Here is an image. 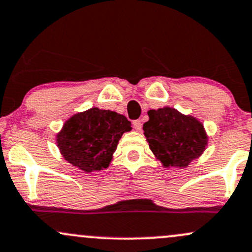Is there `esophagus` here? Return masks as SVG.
<instances>
[{
    "instance_id": "1",
    "label": "esophagus",
    "mask_w": 252,
    "mask_h": 252,
    "mask_svg": "<svg viewBox=\"0 0 252 252\" xmlns=\"http://www.w3.org/2000/svg\"><path fill=\"white\" fill-rule=\"evenodd\" d=\"M132 126H134V129L135 130H137V131H140L141 129H142V123H141V121H134L132 122Z\"/></svg>"
}]
</instances>
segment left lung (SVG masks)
I'll use <instances>...</instances> for the list:
<instances>
[{
	"mask_svg": "<svg viewBox=\"0 0 252 252\" xmlns=\"http://www.w3.org/2000/svg\"><path fill=\"white\" fill-rule=\"evenodd\" d=\"M143 135L157 160L165 168L187 167L208 146V135L200 120L173 107L149 110Z\"/></svg>",
	"mask_w": 252,
	"mask_h": 252,
	"instance_id": "obj_1",
	"label": "left lung"
}]
</instances>
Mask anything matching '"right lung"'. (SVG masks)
<instances>
[{
    "label": "right lung",
    "mask_w": 252,
    "mask_h": 252,
    "mask_svg": "<svg viewBox=\"0 0 252 252\" xmlns=\"http://www.w3.org/2000/svg\"><path fill=\"white\" fill-rule=\"evenodd\" d=\"M131 129L126 116L92 107L68 118L56 143L65 161L91 173L109 167L122 135Z\"/></svg>",
    "instance_id": "obj_1"
}]
</instances>
